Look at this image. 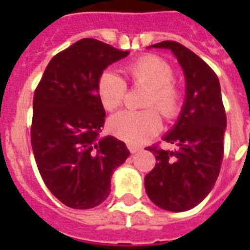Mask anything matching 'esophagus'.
Listing matches in <instances>:
<instances>
[{"instance_id":"34e87169","label":"esophagus","mask_w":250,"mask_h":250,"mask_svg":"<svg viewBox=\"0 0 250 250\" xmlns=\"http://www.w3.org/2000/svg\"><path fill=\"white\" fill-rule=\"evenodd\" d=\"M127 147H128V150H130L131 154H135V152H138L139 150H141V147H138V146H134V145H127Z\"/></svg>"}]
</instances>
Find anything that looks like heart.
<instances>
[{"label":"heart","mask_w":250,"mask_h":250,"mask_svg":"<svg viewBox=\"0 0 250 250\" xmlns=\"http://www.w3.org/2000/svg\"><path fill=\"white\" fill-rule=\"evenodd\" d=\"M125 71L134 85L148 88L143 102V107L148 109L122 111L109 119L108 127L115 136L132 145H141L157 135L162 128L158 110L166 119H173L178 115L181 91L171 82L173 68L162 57L145 55L130 62ZM125 93L127 84L115 72L105 71L99 77L98 95L107 111L119 108L125 102Z\"/></svg>","instance_id":"1"}]
</instances>
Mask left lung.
Listing matches in <instances>:
<instances>
[{"instance_id": "8db88e82", "label": "left lung", "mask_w": 250, "mask_h": 250, "mask_svg": "<svg viewBox=\"0 0 250 250\" xmlns=\"http://www.w3.org/2000/svg\"><path fill=\"white\" fill-rule=\"evenodd\" d=\"M151 46L170 49L175 55L186 79V99L175 125L163 136L177 150L147 147L157 163L145 177V188L159 208L186 211L211 191L220 174L226 128L220 82L201 57L177 41Z\"/></svg>"}]
</instances>
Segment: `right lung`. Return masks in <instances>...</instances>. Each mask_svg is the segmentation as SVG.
<instances>
[{"label": "right lung", "instance_id": "add662e5", "mask_svg": "<svg viewBox=\"0 0 250 250\" xmlns=\"http://www.w3.org/2000/svg\"><path fill=\"white\" fill-rule=\"evenodd\" d=\"M127 55L83 39L53 56L36 88L30 128L36 163L49 191L72 209L102 204L115 168L130 155L125 142L100 136L105 111L98 95L104 69Z\"/></svg>", "mask_w": 250, "mask_h": 250}]
</instances>
